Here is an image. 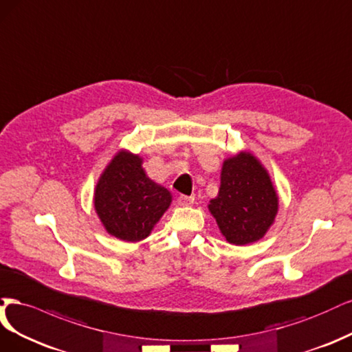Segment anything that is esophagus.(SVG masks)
<instances>
[{
    "instance_id": "1",
    "label": "esophagus",
    "mask_w": 352,
    "mask_h": 352,
    "mask_svg": "<svg viewBox=\"0 0 352 352\" xmlns=\"http://www.w3.org/2000/svg\"><path fill=\"white\" fill-rule=\"evenodd\" d=\"M177 201H178L179 206H190V205H192V201H195V197L181 195V196H178Z\"/></svg>"
}]
</instances>
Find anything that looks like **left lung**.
<instances>
[{
  "label": "left lung",
  "instance_id": "8db88e82",
  "mask_svg": "<svg viewBox=\"0 0 352 352\" xmlns=\"http://www.w3.org/2000/svg\"><path fill=\"white\" fill-rule=\"evenodd\" d=\"M209 210L231 244H250L266 234L276 217L278 195L252 153L241 152L223 162L219 192Z\"/></svg>",
  "mask_w": 352,
  "mask_h": 352
}]
</instances>
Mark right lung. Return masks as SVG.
I'll list each match as a JSON object with an SVG mask.
<instances>
[{"label": "right lung", "instance_id": "add662e5", "mask_svg": "<svg viewBox=\"0 0 352 352\" xmlns=\"http://www.w3.org/2000/svg\"><path fill=\"white\" fill-rule=\"evenodd\" d=\"M171 200V192L146 175L142 157L127 151L114 156L95 190V209L105 230L130 243L151 234Z\"/></svg>", "mask_w": 352, "mask_h": 352}]
</instances>
